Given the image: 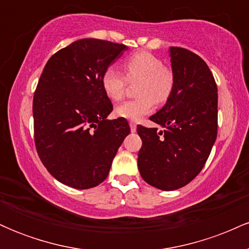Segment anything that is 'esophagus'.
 <instances>
[{
	"mask_svg": "<svg viewBox=\"0 0 249 249\" xmlns=\"http://www.w3.org/2000/svg\"><path fill=\"white\" fill-rule=\"evenodd\" d=\"M130 128H131V132H136V130H137L136 123L130 122Z\"/></svg>",
	"mask_w": 249,
	"mask_h": 249,
	"instance_id": "esophagus-1",
	"label": "esophagus"
}]
</instances>
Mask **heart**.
I'll return each mask as SVG.
<instances>
[{"mask_svg": "<svg viewBox=\"0 0 249 249\" xmlns=\"http://www.w3.org/2000/svg\"><path fill=\"white\" fill-rule=\"evenodd\" d=\"M123 70L125 76L110 67L102 76L103 90L112 102L124 97L127 82H139L136 90L138 98L122 103L116 108L117 116L122 118L138 121L152 111L154 103H164L172 92L173 71L152 53H137L130 56L123 63Z\"/></svg>", "mask_w": 249, "mask_h": 249, "instance_id": "obj_1", "label": "heart"}]
</instances>
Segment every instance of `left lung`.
Here are the masks:
<instances>
[{
    "mask_svg": "<svg viewBox=\"0 0 249 249\" xmlns=\"http://www.w3.org/2000/svg\"><path fill=\"white\" fill-rule=\"evenodd\" d=\"M174 75L166 104L150 119L157 127L137 126L142 178L162 191L184 187L200 173L218 132V88L201 57L184 49L168 50Z\"/></svg>",
    "mask_w": 249,
    "mask_h": 249,
    "instance_id": "obj_1",
    "label": "left lung"
}]
</instances>
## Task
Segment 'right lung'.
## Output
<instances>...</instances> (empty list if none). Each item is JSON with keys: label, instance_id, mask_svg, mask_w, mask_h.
Masks as SVG:
<instances>
[{"label": "right lung", "instance_id": "1", "mask_svg": "<svg viewBox=\"0 0 249 249\" xmlns=\"http://www.w3.org/2000/svg\"><path fill=\"white\" fill-rule=\"evenodd\" d=\"M127 47L83 38L57 51L45 64L33 102L39 159L53 178L87 190L107 179L130 126L107 119L112 103L102 88L103 72Z\"/></svg>", "mask_w": 249, "mask_h": 249}]
</instances>
